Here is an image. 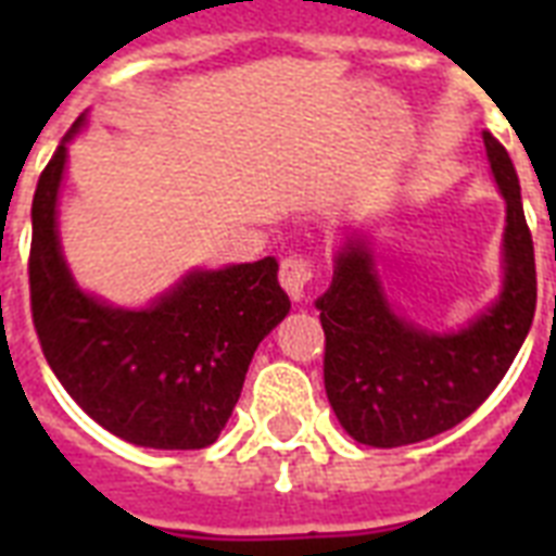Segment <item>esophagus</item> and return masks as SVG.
Returning a JSON list of instances; mask_svg holds the SVG:
<instances>
[{
  "label": "esophagus",
  "instance_id": "1",
  "mask_svg": "<svg viewBox=\"0 0 556 556\" xmlns=\"http://www.w3.org/2000/svg\"><path fill=\"white\" fill-rule=\"evenodd\" d=\"M314 277V260L312 256H303V253H294V256H286L282 265H279V282L288 291L291 300H300L305 294V286L312 282Z\"/></svg>",
  "mask_w": 556,
  "mask_h": 556
}]
</instances>
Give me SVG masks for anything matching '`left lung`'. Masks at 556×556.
I'll return each instance as SVG.
<instances>
[{
    "label": "left lung",
    "instance_id": "left-lung-1",
    "mask_svg": "<svg viewBox=\"0 0 556 556\" xmlns=\"http://www.w3.org/2000/svg\"><path fill=\"white\" fill-rule=\"evenodd\" d=\"M484 147L508 204L505 288L458 334H430L389 308L364 242L338 253L329 291L317 300L326 331L323 380L343 430L369 447H404L462 424L500 387L536 312L534 239L508 150Z\"/></svg>",
    "mask_w": 556,
    "mask_h": 556
}]
</instances>
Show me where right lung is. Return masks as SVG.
Listing matches in <instances>:
<instances>
[{"label":"right lung","mask_w":556,"mask_h":556,"mask_svg":"<svg viewBox=\"0 0 556 556\" xmlns=\"http://www.w3.org/2000/svg\"><path fill=\"white\" fill-rule=\"evenodd\" d=\"M65 141L42 169L30 207V317L42 355L65 392L117 439L155 450L207 447L233 413L256 346L291 308L279 262L195 270L147 312L98 303L74 286L56 242Z\"/></svg>","instance_id":"add662e5"}]
</instances>
